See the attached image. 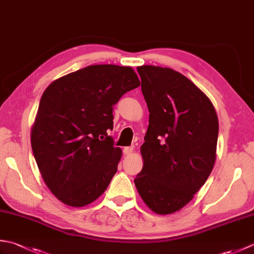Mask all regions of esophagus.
<instances>
[{"label": "esophagus", "instance_id": "1", "mask_svg": "<svg viewBox=\"0 0 254 254\" xmlns=\"http://www.w3.org/2000/svg\"><path fill=\"white\" fill-rule=\"evenodd\" d=\"M123 153H124V155H127V156L131 155L133 153V147H126L123 149Z\"/></svg>", "mask_w": 254, "mask_h": 254}]
</instances>
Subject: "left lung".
<instances>
[{
  "label": "left lung",
  "mask_w": 254,
  "mask_h": 254,
  "mask_svg": "<svg viewBox=\"0 0 254 254\" xmlns=\"http://www.w3.org/2000/svg\"><path fill=\"white\" fill-rule=\"evenodd\" d=\"M149 111L138 194L159 215L176 213L207 180L216 160L218 118L208 97L169 67H137Z\"/></svg>",
  "instance_id": "left-lung-1"
}]
</instances>
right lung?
I'll use <instances>...</instances> for the list:
<instances>
[{"instance_id":"add662e5","label":"right lung","mask_w":254,"mask_h":254,"mask_svg":"<svg viewBox=\"0 0 254 254\" xmlns=\"http://www.w3.org/2000/svg\"><path fill=\"white\" fill-rule=\"evenodd\" d=\"M141 85L130 66L98 64L58 78L42 94L31 127V148L47 187L68 206L104 193L122 150L113 146L112 108Z\"/></svg>"}]
</instances>
